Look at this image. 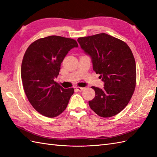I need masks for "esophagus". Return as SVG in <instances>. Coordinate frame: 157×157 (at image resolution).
<instances>
[{
    "mask_svg": "<svg viewBox=\"0 0 157 157\" xmlns=\"http://www.w3.org/2000/svg\"><path fill=\"white\" fill-rule=\"evenodd\" d=\"M84 88H81V87H76V90L79 92H82V90H84Z\"/></svg>",
    "mask_w": 157,
    "mask_h": 157,
    "instance_id": "1",
    "label": "esophagus"
}]
</instances>
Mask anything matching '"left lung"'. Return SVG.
Here are the masks:
<instances>
[{
  "instance_id": "1",
  "label": "left lung",
  "mask_w": 157,
  "mask_h": 157,
  "mask_svg": "<svg viewBox=\"0 0 157 157\" xmlns=\"http://www.w3.org/2000/svg\"><path fill=\"white\" fill-rule=\"evenodd\" d=\"M78 42L104 82L102 89L91 87L96 94L88 102L90 107L102 117L118 114L128 104L136 87V66L131 49L105 33L79 38Z\"/></svg>"
}]
</instances>
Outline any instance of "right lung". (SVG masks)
<instances>
[{"mask_svg":"<svg viewBox=\"0 0 157 157\" xmlns=\"http://www.w3.org/2000/svg\"><path fill=\"white\" fill-rule=\"evenodd\" d=\"M78 47L73 39L50 36L29 46L21 64V79L28 101L36 111L55 117L65 111L74 89L55 82L61 64L70 50Z\"/></svg>","mask_w":157,"mask_h":157,"instance_id":"1","label":"right lung"}]
</instances>
